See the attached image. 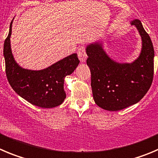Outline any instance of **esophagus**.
I'll return each mask as SVG.
<instances>
[{
  "mask_svg": "<svg viewBox=\"0 0 158 158\" xmlns=\"http://www.w3.org/2000/svg\"><path fill=\"white\" fill-rule=\"evenodd\" d=\"M77 54H78V57L80 60L81 62H85L87 58V54H86V49L84 47H80V48L78 49L77 51Z\"/></svg>",
  "mask_w": 158,
  "mask_h": 158,
  "instance_id": "esophagus-1",
  "label": "esophagus"
}]
</instances>
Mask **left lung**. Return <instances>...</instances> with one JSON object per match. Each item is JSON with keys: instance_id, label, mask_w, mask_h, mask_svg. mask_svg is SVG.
<instances>
[{"instance_id": "1", "label": "left lung", "mask_w": 158, "mask_h": 158, "mask_svg": "<svg viewBox=\"0 0 158 158\" xmlns=\"http://www.w3.org/2000/svg\"><path fill=\"white\" fill-rule=\"evenodd\" d=\"M131 25L136 27L142 39L140 54L132 63L112 60L100 42L90 44L86 48L94 101L104 110L115 111L136 104L152 84L154 57L152 41L139 19L132 20Z\"/></svg>"}]
</instances>
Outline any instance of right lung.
Returning a JSON list of instances; mask_svg holds the SVG:
<instances>
[{
    "mask_svg": "<svg viewBox=\"0 0 158 158\" xmlns=\"http://www.w3.org/2000/svg\"><path fill=\"white\" fill-rule=\"evenodd\" d=\"M12 23L4 44L6 76L11 88L33 105L43 108L59 106L66 97L64 78L72 74L79 64L77 54H71L42 70L23 69L15 61L11 52L10 37Z\"/></svg>",
    "mask_w": 158,
    "mask_h": 158,
    "instance_id": "add662e5",
    "label": "right lung"
}]
</instances>
